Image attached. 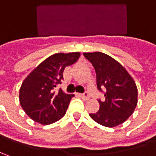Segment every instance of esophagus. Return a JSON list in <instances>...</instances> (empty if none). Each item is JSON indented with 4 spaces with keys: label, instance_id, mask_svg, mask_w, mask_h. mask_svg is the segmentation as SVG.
<instances>
[{
    "label": "esophagus",
    "instance_id": "34e87169",
    "mask_svg": "<svg viewBox=\"0 0 156 156\" xmlns=\"http://www.w3.org/2000/svg\"><path fill=\"white\" fill-rule=\"evenodd\" d=\"M79 96L81 97L83 100H85V101H87V100H89V98H90V96H89V94H88V93H84V94H79Z\"/></svg>",
    "mask_w": 156,
    "mask_h": 156
}]
</instances>
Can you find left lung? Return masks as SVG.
<instances>
[{
	"label": "left lung",
	"mask_w": 156,
	"mask_h": 156,
	"mask_svg": "<svg viewBox=\"0 0 156 156\" xmlns=\"http://www.w3.org/2000/svg\"><path fill=\"white\" fill-rule=\"evenodd\" d=\"M96 72L97 88L104 89V101H99L100 109L90 116L106 127L123 124L133 115L138 103V89L127 70L111 56L101 53H84Z\"/></svg>",
	"instance_id": "8db88e82"
}]
</instances>
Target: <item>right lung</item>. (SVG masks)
<instances>
[{
	"mask_svg": "<svg viewBox=\"0 0 156 156\" xmlns=\"http://www.w3.org/2000/svg\"><path fill=\"white\" fill-rule=\"evenodd\" d=\"M79 55L78 52L52 55L23 80L19 91L20 105L32 120L50 124L65 115L74 94H66L62 89L55 90L63 79L65 67L75 63Z\"/></svg>",
	"mask_w": 156,
	"mask_h": 156,
	"instance_id": "right-lung-1",
	"label": "right lung"
}]
</instances>
